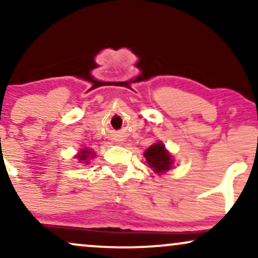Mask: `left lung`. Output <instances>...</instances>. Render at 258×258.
<instances>
[{"label": "left lung", "mask_w": 258, "mask_h": 258, "mask_svg": "<svg viewBox=\"0 0 258 258\" xmlns=\"http://www.w3.org/2000/svg\"><path fill=\"white\" fill-rule=\"evenodd\" d=\"M144 156H146L148 165L154 168L156 173L166 172L172 166L173 160L161 142L148 148L144 153Z\"/></svg>", "instance_id": "obj_1"}]
</instances>
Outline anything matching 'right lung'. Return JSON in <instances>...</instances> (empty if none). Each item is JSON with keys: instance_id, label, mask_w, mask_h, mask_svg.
I'll use <instances>...</instances> for the list:
<instances>
[{"instance_id": "1", "label": "right lung", "mask_w": 258, "mask_h": 258, "mask_svg": "<svg viewBox=\"0 0 258 258\" xmlns=\"http://www.w3.org/2000/svg\"><path fill=\"white\" fill-rule=\"evenodd\" d=\"M92 152H90V150H86V149H82L81 152H80V154L78 155V160L79 161H85L86 164H88L90 161H87L88 158H92L93 155H91Z\"/></svg>"}]
</instances>
